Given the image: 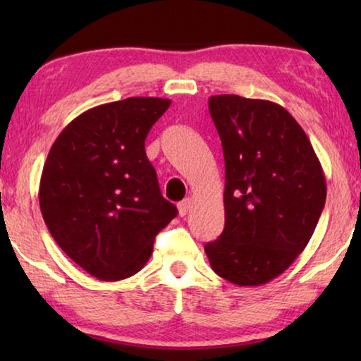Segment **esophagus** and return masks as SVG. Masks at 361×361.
Here are the masks:
<instances>
[{"instance_id": "obj_1", "label": "esophagus", "mask_w": 361, "mask_h": 361, "mask_svg": "<svg viewBox=\"0 0 361 361\" xmlns=\"http://www.w3.org/2000/svg\"><path fill=\"white\" fill-rule=\"evenodd\" d=\"M191 205H192V199H185V200H181V202L178 204V213H180V216H186L188 215V212L191 210Z\"/></svg>"}]
</instances>
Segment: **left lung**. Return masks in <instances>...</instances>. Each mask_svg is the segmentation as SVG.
Segmentation results:
<instances>
[{
	"label": "left lung",
	"mask_w": 361,
	"mask_h": 361,
	"mask_svg": "<svg viewBox=\"0 0 361 361\" xmlns=\"http://www.w3.org/2000/svg\"><path fill=\"white\" fill-rule=\"evenodd\" d=\"M209 109L221 138L224 229L205 245L219 277L258 286L285 272L312 237L326 180L307 135L279 103L213 95Z\"/></svg>",
	"instance_id": "1"
}]
</instances>
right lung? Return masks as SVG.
<instances>
[{
  "label": "right lung",
  "instance_id": "add662e5",
  "mask_svg": "<svg viewBox=\"0 0 361 361\" xmlns=\"http://www.w3.org/2000/svg\"><path fill=\"white\" fill-rule=\"evenodd\" d=\"M172 100L130 97L90 108L60 132L39 181L42 218L59 247L92 277L118 282L148 262L176 216L145 140Z\"/></svg>",
  "mask_w": 361,
  "mask_h": 361
}]
</instances>
